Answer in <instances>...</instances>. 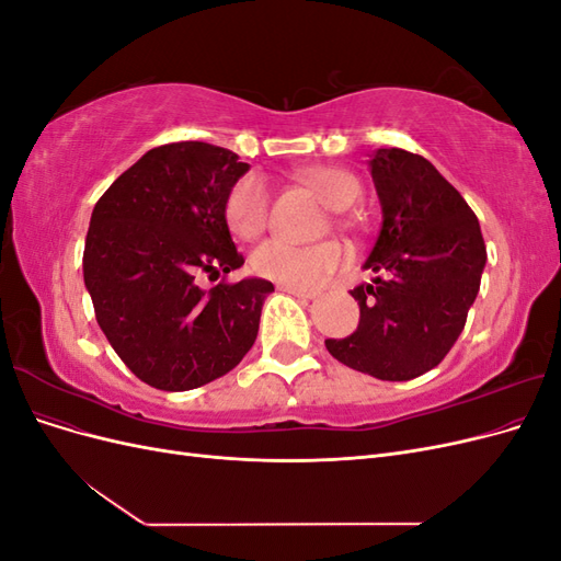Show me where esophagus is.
I'll return each mask as SVG.
<instances>
[{
    "label": "esophagus",
    "mask_w": 561,
    "mask_h": 561,
    "mask_svg": "<svg viewBox=\"0 0 561 561\" xmlns=\"http://www.w3.org/2000/svg\"><path fill=\"white\" fill-rule=\"evenodd\" d=\"M278 290H283V293H287V295L301 297V299H316V297H318L316 293H309V290H299V287H290V285H278Z\"/></svg>",
    "instance_id": "esophagus-1"
}]
</instances>
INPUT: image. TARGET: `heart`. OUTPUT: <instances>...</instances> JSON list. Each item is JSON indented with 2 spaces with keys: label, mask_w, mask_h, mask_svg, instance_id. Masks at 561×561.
<instances>
[{
  "label": "heart",
  "mask_w": 561,
  "mask_h": 561,
  "mask_svg": "<svg viewBox=\"0 0 561 561\" xmlns=\"http://www.w3.org/2000/svg\"><path fill=\"white\" fill-rule=\"evenodd\" d=\"M297 178L320 194V198L334 210H344L358 198L360 184L351 173L334 165H311L297 173ZM271 194L268 184L260 173H245L231 184L225 198V219L233 236L252 241L268 225ZM348 260L342 243L325 241L316 245H297L283 239H268L250 254V266L257 276L280 285L316 290L328 283Z\"/></svg>",
  "instance_id": "1"
}]
</instances>
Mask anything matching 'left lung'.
<instances>
[{
	"mask_svg": "<svg viewBox=\"0 0 561 561\" xmlns=\"http://www.w3.org/2000/svg\"><path fill=\"white\" fill-rule=\"evenodd\" d=\"M383 225L353 287L360 325L325 339L339 363L381 381H410L445 360L480 293L486 248L466 198L412 151L377 149L369 159Z\"/></svg>",
	"mask_w": 561,
	"mask_h": 561,
	"instance_id": "left-lung-1",
	"label": "left lung"
}]
</instances>
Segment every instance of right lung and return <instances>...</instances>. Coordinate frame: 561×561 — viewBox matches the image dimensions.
Here are the masks:
<instances>
[{
    "mask_svg": "<svg viewBox=\"0 0 561 561\" xmlns=\"http://www.w3.org/2000/svg\"><path fill=\"white\" fill-rule=\"evenodd\" d=\"M248 171L208 142L149 149L100 196L83 248L100 330L140 381L192 390L225 377L252 348L274 285L227 283L245 260L225 219L231 184ZM224 276L210 291L195 278Z\"/></svg>",
    "mask_w": 561,
    "mask_h": 561,
    "instance_id": "1",
    "label": "right lung"
}]
</instances>
